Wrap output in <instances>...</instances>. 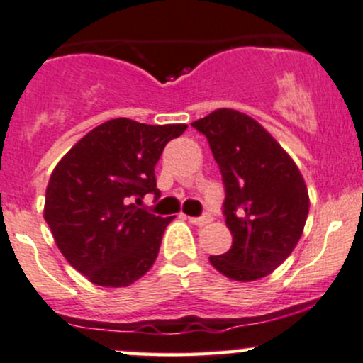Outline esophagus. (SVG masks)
I'll use <instances>...</instances> for the list:
<instances>
[{"instance_id":"esophagus-1","label":"esophagus","mask_w":363,"mask_h":363,"mask_svg":"<svg viewBox=\"0 0 363 363\" xmlns=\"http://www.w3.org/2000/svg\"><path fill=\"white\" fill-rule=\"evenodd\" d=\"M188 219H189V223L195 226H203L211 221V218H208V216H202V218H188Z\"/></svg>"}]
</instances>
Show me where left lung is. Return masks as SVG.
Segmentation results:
<instances>
[{"label": "left lung", "instance_id": "1", "mask_svg": "<svg viewBox=\"0 0 363 363\" xmlns=\"http://www.w3.org/2000/svg\"><path fill=\"white\" fill-rule=\"evenodd\" d=\"M207 137L225 182L232 247L211 256L228 279H262L295 250L309 214L306 181L279 142L247 113L218 108L191 123Z\"/></svg>", "mask_w": 363, "mask_h": 363}]
</instances>
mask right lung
Here are the masks:
<instances>
[{
	"label": "right lung",
	"instance_id": "right-lung-1",
	"mask_svg": "<svg viewBox=\"0 0 363 363\" xmlns=\"http://www.w3.org/2000/svg\"><path fill=\"white\" fill-rule=\"evenodd\" d=\"M186 128L117 117L84 135L52 170L43 218L67 262L93 284L130 286L155 265L175 216L138 205L147 193L160 196L155 167Z\"/></svg>",
	"mask_w": 363,
	"mask_h": 363
}]
</instances>
